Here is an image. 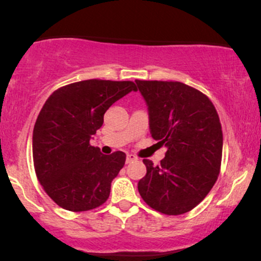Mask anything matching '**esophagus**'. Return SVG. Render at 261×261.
I'll return each instance as SVG.
<instances>
[{
    "mask_svg": "<svg viewBox=\"0 0 261 261\" xmlns=\"http://www.w3.org/2000/svg\"><path fill=\"white\" fill-rule=\"evenodd\" d=\"M134 161H136V155H134L131 153L126 155V163H131V162H134Z\"/></svg>",
    "mask_w": 261,
    "mask_h": 261,
    "instance_id": "34e87169",
    "label": "esophagus"
}]
</instances>
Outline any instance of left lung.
I'll use <instances>...</instances> for the list:
<instances>
[{"instance_id":"8db88e82","label":"left lung","mask_w":261,"mask_h":261,"mask_svg":"<svg viewBox=\"0 0 261 261\" xmlns=\"http://www.w3.org/2000/svg\"><path fill=\"white\" fill-rule=\"evenodd\" d=\"M148 110L149 133L167 147L161 166L143 160L139 181L145 202L166 215H181L205 199L217 180L223 136L212 101L181 82L135 81Z\"/></svg>"}]
</instances>
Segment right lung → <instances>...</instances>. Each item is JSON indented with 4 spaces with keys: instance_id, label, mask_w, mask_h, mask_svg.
<instances>
[{
    "instance_id": "right-lung-1",
    "label": "right lung",
    "mask_w": 261,
    "mask_h": 261,
    "mask_svg": "<svg viewBox=\"0 0 261 261\" xmlns=\"http://www.w3.org/2000/svg\"><path fill=\"white\" fill-rule=\"evenodd\" d=\"M136 91L130 81L87 80L62 87L45 101L33 131V161L39 181L60 207L88 211L107 201L126 154H103L89 141L107 110Z\"/></svg>"
}]
</instances>
